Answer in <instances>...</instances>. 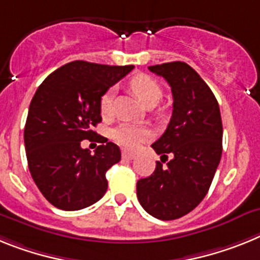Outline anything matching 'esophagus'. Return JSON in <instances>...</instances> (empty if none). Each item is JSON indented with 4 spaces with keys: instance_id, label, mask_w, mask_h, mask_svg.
Here are the masks:
<instances>
[{
    "instance_id": "obj_1",
    "label": "esophagus",
    "mask_w": 260,
    "mask_h": 260,
    "mask_svg": "<svg viewBox=\"0 0 260 260\" xmlns=\"http://www.w3.org/2000/svg\"><path fill=\"white\" fill-rule=\"evenodd\" d=\"M121 157H123L124 159H133V158L136 157V155L133 154V153L127 152V150H123V153H121Z\"/></svg>"
}]
</instances>
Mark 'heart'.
Segmentation results:
<instances>
[{"mask_svg":"<svg viewBox=\"0 0 260 260\" xmlns=\"http://www.w3.org/2000/svg\"><path fill=\"white\" fill-rule=\"evenodd\" d=\"M129 87L137 98L144 105H152V103L159 102L162 98V89L159 83L146 74H137L129 81ZM99 108L103 116H108L112 111V90L107 91L101 96L99 101ZM150 136V132L146 127L135 123H121L117 125L112 132V137L119 145L123 148L135 150Z\"/></svg>","mask_w":260,"mask_h":260,"instance_id":"heart-1","label":"heart"}]
</instances>
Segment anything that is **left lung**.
<instances>
[{"label":"left lung","mask_w":260,"mask_h":260,"mask_svg":"<svg viewBox=\"0 0 260 260\" xmlns=\"http://www.w3.org/2000/svg\"><path fill=\"white\" fill-rule=\"evenodd\" d=\"M149 71L170 85L173 116L152 145L162 162L137 182V199L153 217L175 220L195 209L208 192L222 153V121L217 99L188 64L165 62ZM168 155L172 159L164 167Z\"/></svg>","instance_id":"1"}]
</instances>
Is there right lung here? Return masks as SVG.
<instances>
[{
    "instance_id": "add662e5",
    "label": "right lung",
    "mask_w": 260,
    "mask_h": 260,
    "mask_svg": "<svg viewBox=\"0 0 260 260\" xmlns=\"http://www.w3.org/2000/svg\"><path fill=\"white\" fill-rule=\"evenodd\" d=\"M133 65L72 61L49 74L30 103L24 146L31 177L43 196L62 211L94 204L107 191L106 173L120 161L119 146L92 128L102 121L99 101ZM82 139L103 145L91 155Z\"/></svg>"
}]
</instances>
